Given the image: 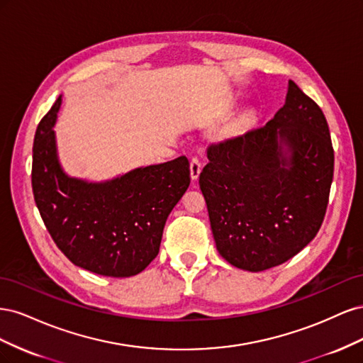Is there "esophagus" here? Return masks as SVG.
I'll list each match as a JSON object with an SVG mask.
<instances>
[{"mask_svg": "<svg viewBox=\"0 0 363 363\" xmlns=\"http://www.w3.org/2000/svg\"><path fill=\"white\" fill-rule=\"evenodd\" d=\"M201 172V162L199 157H192L191 160V177L192 180H199Z\"/></svg>", "mask_w": 363, "mask_h": 363, "instance_id": "obj_1", "label": "esophagus"}]
</instances>
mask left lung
<instances>
[{"instance_id":"8db88e82","label":"left lung","mask_w":363,"mask_h":363,"mask_svg":"<svg viewBox=\"0 0 363 363\" xmlns=\"http://www.w3.org/2000/svg\"><path fill=\"white\" fill-rule=\"evenodd\" d=\"M200 188L216 250L259 272L289 260L316 236L335 155L323 111L292 80L267 125L207 148Z\"/></svg>"}]
</instances>
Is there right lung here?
<instances>
[{
	"mask_svg": "<svg viewBox=\"0 0 363 363\" xmlns=\"http://www.w3.org/2000/svg\"><path fill=\"white\" fill-rule=\"evenodd\" d=\"M62 95L42 118L33 144L31 186L47 230L74 265L131 277L159 255L164 223L191 183L189 160L140 167L106 182L69 177L57 156Z\"/></svg>",
	"mask_w": 363,
	"mask_h": 363,
	"instance_id": "1",
	"label": "right lung"
}]
</instances>
